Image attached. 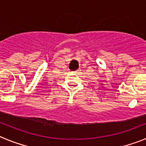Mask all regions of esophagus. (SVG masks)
Segmentation results:
<instances>
[{"label": "esophagus", "mask_w": 146, "mask_h": 146, "mask_svg": "<svg viewBox=\"0 0 146 146\" xmlns=\"http://www.w3.org/2000/svg\"><path fill=\"white\" fill-rule=\"evenodd\" d=\"M74 72V73H78L80 72V70H75V71H73Z\"/></svg>", "instance_id": "1"}]
</instances>
